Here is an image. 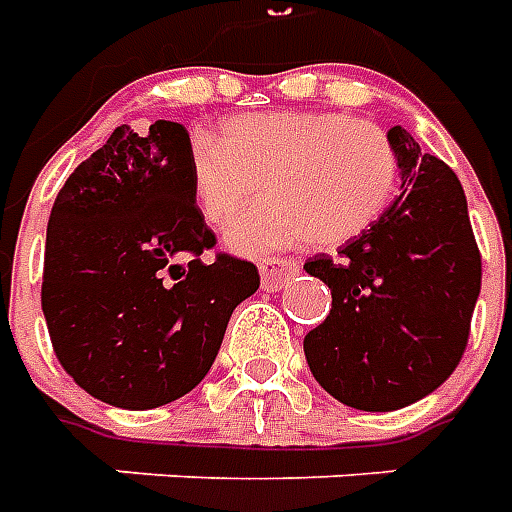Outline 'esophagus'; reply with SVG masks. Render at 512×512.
<instances>
[{
  "label": "esophagus",
  "mask_w": 512,
  "mask_h": 512,
  "mask_svg": "<svg viewBox=\"0 0 512 512\" xmlns=\"http://www.w3.org/2000/svg\"><path fill=\"white\" fill-rule=\"evenodd\" d=\"M299 260L293 257H268L260 263V282L266 290H279L299 274Z\"/></svg>",
  "instance_id": "1"
}]
</instances>
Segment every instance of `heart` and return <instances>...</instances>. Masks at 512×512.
Segmentation results:
<instances>
[{"label": "heart", "instance_id": "b5f03b06", "mask_svg": "<svg viewBox=\"0 0 512 512\" xmlns=\"http://www.w3.org/2000/svg\"><path fill=\"white\" fill-rule=\"evenodd\" d=\"M191 189L202 216L224 224L263 189L271 200L227 227V244L263 255L312 238L337 246L389 208L400 180L392 139L373 120L340 112H268L227 120L222 139L191 134Z\"/></svg>", "mask_w": 512, "mask_h": 512}]
</instances>
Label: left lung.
I'll return each instance as SVG.
<instances>
[{
  "instance_id": "obj_1",
  "label": "left lung",
  "mask_w": 512,
  "mask_h": 512,
  "mask_svg": "<svg viewBox=\"0 0 512 512\" xmlns=\"http://www.w3.org/2000/svg\"><path fill=\"white\" fill-rule=\"evenodd\" d=\"M403 189L337 257L304 271L332 290V310L304 337L315 381L359 411H395L439 389L461 362L483 260L461 180L395 126Z\"/></svg>"
}]
</instances>
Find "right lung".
<instances>
[{
	"label": "right lung",
	"instance_id": "right-lung-1",
	"mask_svg": "<svg viewBox=\"0 0 512 512\" xmlns=\"http://www.w3.org/2000/svg\"><path fill=\"white\" fill-rule=\"evenodd\" d=\"M191 189L189 131L117 126L73 169L46 230L40 304L62 370L109 406L145 411L200 384L227 321L260 288L216 252Z\"/></svg>",
	"mask_w": 512,
	"mask_h": 512
}]
</instances>
